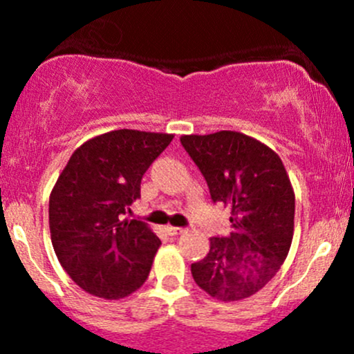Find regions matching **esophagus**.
<instances>
[{"label":"esophagus","instance_id":"1","mask_svg":"<svg viewBox=\"0 0 354 354\" xmlns=\"http://www.w3.org/2000/svg\"><path fill=\"white\" fill-rule=\"evenodd\" d=\"M166 231H167V233L171 234V236H176V234L185 233L183 227H176V226H167V227H166Z\"/></svg>","mask_w":354,"mask_h":354}]
</instances>
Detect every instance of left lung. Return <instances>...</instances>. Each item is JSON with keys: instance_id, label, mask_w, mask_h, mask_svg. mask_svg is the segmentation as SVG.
I'll list each match as a JSON object with an SVG mask.
<instances>
[{"instance_id": "obj_1", "label": "left lung", "mask_w": 354, "mask_h": 354, "mask_svg": "<svg viewBox=\"0 0 354 354\" xmlns=\"http://www.w3.org/2000/svg\"><path fill=\"white\" fill-rule=\"evenodd\" d=\"M214 202L231 205L233 231L210 238L192 276L207 295L240 301L260 291L286 260L295 231V192L281 157L257 138L223 130L180 138Z\"/></svg>"}]
</instances>
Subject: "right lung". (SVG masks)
<instances>
[{
	"label": "right lung",
	"mask_w": 354,
	"mask_h": 354,
	"mask_svg": "<svg viewBox=\"0 0 354 354\" xmlns=\"http://www.w3.org/2000/svg\"><path fill=\"white\" fill-rule=\"evenodd\" d=\"M174 135L114 130L73 152L49 197V230L68 276L88 295L120 299L147 281L160 240L121 219L140 198L142 176Z\"/></svg>",
	"instance_id": "1"
}]
</instances>
